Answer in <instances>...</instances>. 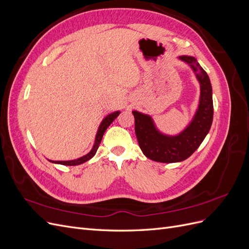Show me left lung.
Instances as JSON below:
<instances>
[{"instance_id":"obj_1","label":"left lung","mask_w":249,"mask_h":249,"mask_svg":"<svg viewBox=\"0 0 249 249\" xmlns=\"http://www.w3.org/2000/svg\"><path fill=\"white\" fill-rule=\"evenodd\" d=\"M179 59L190 64L193 71H196L200 84L198 110L187 129L178 136H165L156 130L148 115L133 111L135 133L139 146L148 159L156 162L173 163L188 159L201 144L213 122L212 86L209 76L194 57L180 56Z\"/></svg>"}]
</instances>
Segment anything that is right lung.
<instances>
[{"instance_id": "right-lung-1", "label": "right lung", "mask_w": 249, "mask_h": 249, "mask_svg": "<svg viewBox=\"0 0 249 249\" xmlns=\"http://www.w3.org/2000/svg\"><path fill=\"white\" fill-rule=\"evenodd\" d=\"M119 113H120L119 111H116V112H114V113H112V114H109L106 118H105V119L103 120L101 125H100V127H99V131H97L96 137H95V142H94V145H93V147H92V149H91V152L88 153V154L85 155V156H83V157L79 158V159H77V160H71V161H56V162L53 161V162L57 163V164H62V165H69V166H73V165H79V164H82V163H84V162H86V161L91 159V158L95 155L97 148H99V145H100V143H101V141H102L104 133L106 132L107 127L112 124L113 120H114V119L119 115Z\"/></svg>"}]
</instances>
